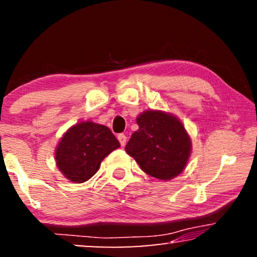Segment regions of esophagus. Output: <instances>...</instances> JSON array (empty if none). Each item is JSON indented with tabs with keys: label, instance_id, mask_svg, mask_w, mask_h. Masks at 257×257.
<instances>
[{
	"label": "esophagus",
	"instance_id": "1",
	"mask_svg": "<svg viewBox=\"0 0 257 257\" xmlns=\"http://www.w3.org/2000/svg\"><path fill=\"white\" fill-rule=\"evenodd\" d=\"M118 139H119L121 146H124L125 143H127V137H125L124 134H119L118 135Z\"/></svg>",
	"mask_w": 257,
	"mask_h": 257
}]
</instances>
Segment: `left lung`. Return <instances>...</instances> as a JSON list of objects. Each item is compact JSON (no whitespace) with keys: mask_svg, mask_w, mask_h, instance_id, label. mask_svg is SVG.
<instances>
[{"mask_svg":"<svg viewBox=\"0 0 257 257\" xmlns=\"http://www.w3.org/2000/svg\"><path fill=\"white\" fill-rule=\"evenodd\" d=\"M136 121L139 129L125 145L127 154L156 179L169 181L179 176L191 153V139L181 121L160 110H146Z\"/></svg>","mask_w":257,"mask_h":257,"instance_id":"obj_1","label":"left lung"}]
</instances>
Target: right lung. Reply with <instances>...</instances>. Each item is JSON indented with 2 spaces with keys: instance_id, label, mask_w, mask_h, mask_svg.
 Returning <instances> with one entry per match:
<instances>
[{
  "instance_id": "1",
  "label": "right lung",
  "mask_w": 257,
  "mask_h": 257,
  "mask_svg": "<svg viewBox=\"0 0 257 257\" xmlns=\"http://www.w3.org/2000/svg\"><path fill=\"white\" fill-rule=\"evenodd\" d=\"M119 147L118 139L106 125L81 121L60 138L55 149L56 167L68 180L81 184L90 179L102 161Z\"/></svg>"
}]
</instances>
